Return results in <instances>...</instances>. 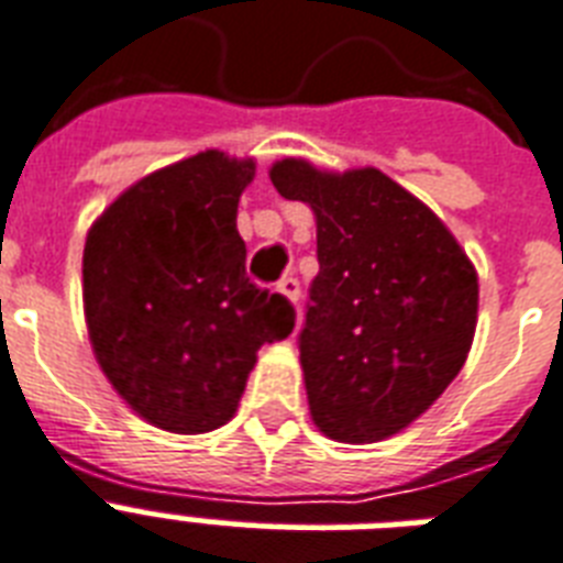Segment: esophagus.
Here are the masks:
<instances>
[{
    "label": "esophagus",
    "instance_id": "esophagus-1",
    "mask_svg": "<svg viewBox=\"0 0 563 563\" xmlns=\"http://www.w3.org/2000/svg\"><path fill=\"white\" fill-rule=\"evenodd\" d=\"M277 289H280L283 295H286V298L291 300V303H298V300H300V280H298V277H295V274H289V277H283V280L277 283Z\"/></svg>",
    "mask_w": 563,
    "mask_h": 563
}]
</instances>
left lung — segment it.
<instances>
[{
    "mask_svg": "<svg viewBox=\"0 0 563 563\" xmlns=\"http://www.w3.org/2000/svg\"><path fill=\"white\" fill-rule=\"evenodd\" d=\"M272 184L309 203L318 224V274L298 335L312 420L344 444L383 441L462 371L476 272L435 212L383 172L327 175L283 161Z\"/></svg>",
    "mask_w": 563,
    "mask_h": 563,
    "instance_id": "1",
    "label": "left lung"
}]
</instances>
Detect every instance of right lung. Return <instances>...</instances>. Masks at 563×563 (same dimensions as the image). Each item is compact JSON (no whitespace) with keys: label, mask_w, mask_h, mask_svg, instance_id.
I'll return each instance as SVG.
<instances>
[{"label":"right lung","mask_w":563,"mask_h":563,"mask_svg":"<svg viewBox=\"0 0 563 563\" xmlns=\"http://www.w3.org/2000/svg\"><path fill=\"white\" fill-rule=\"evenodd\" d=\"M254 163L195 154L122 192L84 245L92 351L125 402L180 435L233 418L256 351L295 330V307L245 272L236 230Z\"/></svg>","instance_id":"obj_1"}]
</instances>
